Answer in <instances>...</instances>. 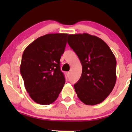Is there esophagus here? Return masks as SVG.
<instances>
[{
    "label": "esophagus",
    "mask_w": 132,
    "mask_h": 132,
    "mask_svg": "<svg viewBox=\"0 0 132 132\" xmlns=\"http://www.w3.org/2000/svg\"><path fill=\"white\" fill-rule=\"evenodd\" d=\"M66 75H67V76H68V77H69L70 76V71H68V72H67L66 73Z\"/></svg>",
    "instance_id": "obj_1"
}]
</instances>
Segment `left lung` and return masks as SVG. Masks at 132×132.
Here are the masks:
<instances>
[{
  "mask_svg": "<svg viewBox=\"0 0 132 132\" xmlns=\"http://www.w3.org/2000/svg\"><path fill=\"white\" fill-rule=\"evenodd\" d=\"M68 43L79 58L82 75L74 84L77 96L87 105L102 103L116 82V60L104 41L87 33L69 34Z\"/></svg>",
  "mask_w": 132,
  "mask_h": 132,
  "instance_id": "obj_1",
  "label": "left lung"
}]
</instances>
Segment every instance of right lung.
I'll use <instances>...</instances> for the list:
<instances>
[{
    "instance_id": "add662e5",
    "label": "right lung",
    "mask_w": 132,
    "mask_h": 132,
    "mask_svg": "<svg viewBox=\"0 0 132 132\" xmlns=\"http://www.w3.org/2000/svg\"><path fill=\"white\" fill-rule=\"evenodd\" d=\"M68 34H48L30 44L22 55L20 73L30 98L40 105L52 103L65 84L60 59Z\"/></svg>"
}]
</instances>
